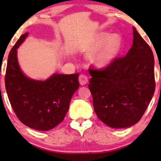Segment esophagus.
Instances as JSON below:
<instances>
[{"label":"esophagus","mask_w":161,"mask_h":161,"mask_svg":"<svg viewBox=\"0 0 161 161\" xmlns=\"http://www.w3.org/2000/svg\"><path fill=\"white\" fill-rule=\"evenodd\" d=\"M79 83L81 84V85H86V84L88 82V77H87L86 75H80L79 77Z\"/></svg>","instance_id":"obj_1"}]
</instances>
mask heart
<instances>
[{
	"label": "heart",
	"instance_id": "1",
	"mask_svg": "<svg viewBox=\"0 0 161 161\" xmlns=\"http://www.w3.org/2000/svg\"><path fill=\"white\" fill-rule=\"evenodd\" d=\"M108 41L100 51L91 58V61L97 67H105L115 59L121 48V40L113 35H107Z\"/></svg>",
	"mask_w": 161,
	"mask_h": 161
}]
</instances>
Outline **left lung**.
I'll use <instances>...</instances> for the list:
<instances>
[{"instance_id": "8db88e82", "label": "left lung", "mask_w": 161, "mask_h": 161, "mask_svg": "<svg viewBox=\"0 0 161 161\" xmlns=\"http://www.w3.org/2000/svg\"><path fill=\"white\" fill-rule=\"evenodd\" d=\"M133 37L125 56L115 58L104 69L89 70L94 111L100 121L114 129L136 124L155 91L153 53L134 27Z\"/></svg>"}]
</instances>
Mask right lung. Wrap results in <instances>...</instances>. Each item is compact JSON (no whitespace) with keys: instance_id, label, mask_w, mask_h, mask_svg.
I'll use <instances>...</instances> for the list:
<instances>
[{"instance_id":"right-lung-1","label":"right lung","mask_w":161,"mask_h":161,"mask_svg":"<svg viewBox=\"0 0 161 161\" xmlns=\"http://www.w3.org/2000/svg\"><path fill=\"white\" fill-rule=\"evenodd\" d=\"M29 34L20 36L8 58L5 88L17 118L28 127L48 131L64 120L73 94L79 89V73L53 74L45 81L31 79L19 68L17 48Z\"/></svg>"}]
</instances>
